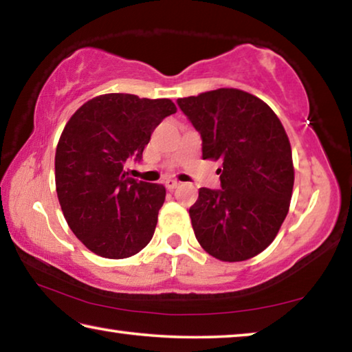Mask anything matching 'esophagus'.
Returning a JSON list of instances; mask_svg holds the SVG:
<instances>
[{
  "label": "esophagus",
  "instance_id": "34e87169",
  "mask_svg": "<svg viewBox=\"0 0 352 352\" xmlns=\"http://www.w3.org/2000/svg\"><path fill=\"white\" fill-rule=\"evenodd\" d=\"M178 186H180V182L174 180V178H169V180H166V188H168L169 190H174Z\"/></svg>",
  "mask_w": 352,
  "mask_h": 352
}]
</instances>
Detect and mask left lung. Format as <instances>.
I'll use <instances>...</instances> for the list:
<instances>
[{"label":"left lung","mask_w":352,"mask_h":352,"mask_svg":"<svg viewBox=\"0 0 352 352\" xmlns=\"http://www.w3.org/2000/svg\"><path fill=\"white\" fill-rule=\"evenodd\" d=\"M201 136L204 160L222 162L220 186L199 189L189 208L195 237L225 262L254 258L289 212L295 169L281 121L264 100L237 88L177 100Z\"/></svg>","instance_id":"1"}]
</instances>
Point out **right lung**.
Listing matches in <instances>:
<instances>
[{
	"mask_svg": "<svg viewBox=\"0 0 352 352\" xmlns=\"http://www.w3.org/2000/svg\"><path fill=\"white\" fill-rule=\"evenodd\" d=\"M177 111L170 99L109 93L87 100L65 126L56 151V190L71 231L94 254L124 259L151 242L166 188L124 172L151 135Z\"/></svg>",
	"mask_w": 352,
	"mask_h": 352,
	"instance_id": "add662e5",
	"label": "right lung"
}]
</instances>
